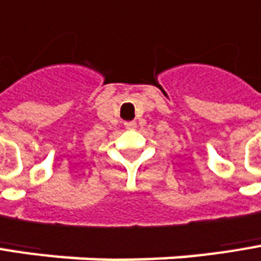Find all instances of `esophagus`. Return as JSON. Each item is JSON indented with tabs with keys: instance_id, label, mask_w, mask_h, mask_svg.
<instances>
[{
	"instance_id": "obj_1",
	"label": "esophagus",
	"mask_w": 261,
	"mask_h": 261,
	"mask_svg": "<svg viewBox=\"0 0 261 261\" xmlns=\"http://www.w3.org/2000/svg\"><path fill=\"white\" fill-rule=\"evenodd\" d=\"M124 127L126 129H135L137 127V121H124Z\"/></svg>"
}]
</instances>
